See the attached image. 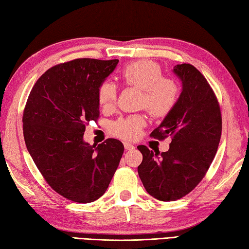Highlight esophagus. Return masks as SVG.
<instances>
[{
    "mask_svg": "<svg viewBox=\"0 0 249 249\" xmlns=\"http://www.w3.org/2000/svg\"><path fill=\"white\" fill-rule=\"evenodd\" d=\"M124 147L127 151H132V149H135V145H132V144L128 143V142H125L124 143Z\"/></svg>",
    "mask_w": 249,
    "mask_h": 249,
    "instance_id": "34e87169",
    "label": "esophagus"
}]
</instances>
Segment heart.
<instances>
[{
    "mask_svg": "<svg viewBox=\"0 0 249 249\" xmlns=\"http://www.w3.org/2000/svg\"><path fill=\"white\" fill-rule=\"evenodd\" d=\"M122 82L129 87L142 90L139 106L146 108L154 118L163 119L176 107L179 88L171 78L163 77L159 63L148 59L130 62L120 72ZM118 89L111 82H104L97 88V101L104 109H110L117 102ZM146 125V117L142 113L120 118L111 125L114 136L134 140Z\"/></svg>",
    "mask_w": 249,
    "mask_h": 249,
    "instance_id": "heart-1",
    "label": "heart"
}]
</instances>
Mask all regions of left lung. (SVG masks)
Segmentation results:
<instances>
[{
    "instance_id": "1",
    "label": "left lung",
    "mask_w": 249,
    "mask_h": 249,
    "mask_svg": "<svg viewBox=\"0 0 249 249\" xmlns=\"http://www.w3.org/2000/svg\"><path fill=\"white\" fill-rule=\"evenodd\" d=\"M182 83L176 107L151 136L172 138L170 148L161 153L139 145L143 160L139 177L146 192L162 201L189 194L206 175L216 154L222 135V114L217 98L207 79L190 63L173 70Z\"/></svg>"
}]
</instances>
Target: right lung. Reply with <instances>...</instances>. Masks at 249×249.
Listing matches in <instances>:
<instances>
[{
    "label": "right lung",
    "mask_w": 249,
    "mask_h": 249,
    "mask_svg": "<svg viewBox=\"0 0 249 249\" xmlns=\"http://www.w3.org/2000/svg\"><path fill=\"white\" fill-rule=\"evenodd\" d=\"M119 60L79 58L49 69L34 85L23 112L27 151L50 187L75 203L106 192L124 153L107 139L90 145L86 125L100 117L97 88Z\"/></svg>",
    "instance_id": "right-lung-1"
}]
</instances>
